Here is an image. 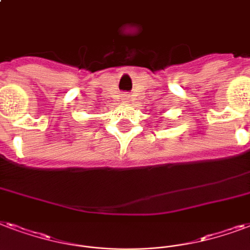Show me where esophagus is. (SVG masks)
I'll list each match as a JSON object with an SVG mask.
<instances>
[{
    "instance_id": "34e87169",
    "label": "esophagus",
    "mask_w": 250,
    "mask_h": 250,
    "mask_svg": "<svg viewBox=\"0 0 250 250\" xmlns=\"http://www.w3.org/2000/svg\"><path fill=\"white\" fill-rule=\"evenodd\" d=\"M128 98H129V97H128V95H127V94H125V98H123V100H125V101H128Z\"/></svg>"
}]
</instances>
